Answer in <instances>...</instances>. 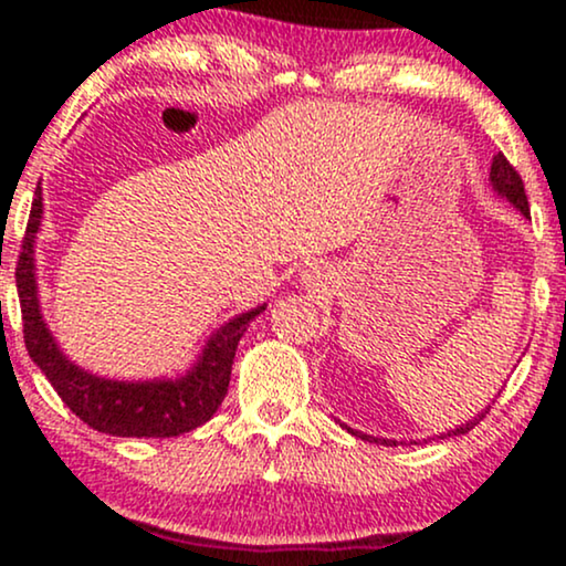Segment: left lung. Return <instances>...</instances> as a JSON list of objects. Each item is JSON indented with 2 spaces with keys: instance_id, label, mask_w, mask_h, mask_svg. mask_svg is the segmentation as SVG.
Returning <instances> with one entry per match:
<instances>
[{
  "instance_id": "8db88e82",
  "label": "left lung",
  "mask_w": 566,
  "mask_h": 566,
  "mask_svg": "<svg viewBox=\"0 0 566 566\" xmlns=\"http://www.w3.org/2000/svg\"><path fill=\"white\" fill-rule=\"evenodd\" d=\"M490 184H492V191H495L497 197H503L505 201H511V205L516 207V210L522 212L524 218H530V205H527V193H524V184H522V178H518V172L513 170V167L509 165V159H505L503 154H497V157L492 159V167H490ZM486 412H490V407L482 409V412H479L476 418L465 420L463 426H458V428H452V431L441 433L439 439H447V437H460V433H469L471 428L476 426L479 420H482ZM343 428H346L348 433H354V437H359V439H365V441H375V444H382V447H396V444H399V441H396V439H378V437H369V433L354 431V428H350V426H343ZM409 444H412V441H409Z\"/></svg>"
}]
</instances>
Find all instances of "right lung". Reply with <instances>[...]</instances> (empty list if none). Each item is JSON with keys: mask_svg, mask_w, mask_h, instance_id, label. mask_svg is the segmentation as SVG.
Masks as SVG:
<instances>
[{"mask_svg": "<svg viewBox=\"0 0 566 566\" xmlns=\"http://www.w3.org/2000/svg\"><path fill=\"white\" fill-rule=\"evenodd\" d=\"M42 186H36L15 282L18 297H21L25 348H29L34 365L44 373V378L50 380V386L61 396L63 405L90 428L112 433V437L167 439L205 426L229 394L231 365L239 340L250 322L263 314L265 303L220 324L216 333L207 337L197 361L178 378H103L63 354L42 316L34 258L36 237L42 231Z\"/></svg>", "mask_w": 566, "mask_h": 566, "instance_id": "obj_1", "label": "right lung"}]
</instances>
